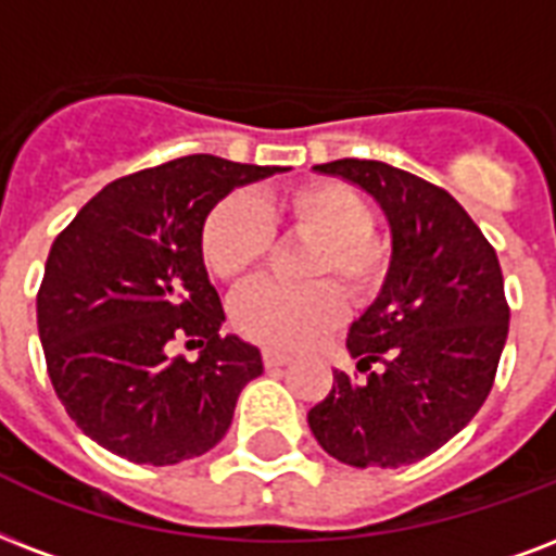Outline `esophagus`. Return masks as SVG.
Returning <instances> with one entry per match:
<instances>
[{"label":"esophagus","instance_id":"obj_1","mask_svg":"<svg viewBox=\"0 0 556 556\" xmlns=\"http://www.w3.org/2000/svg\"><path fill=\"white\" fill-rule=\"evenodd\" d=\"M262 362H265L268 370H279V367H286V364L291 362V355L279 353V350H265V353H262Z\"/></svg>","mask_w":556,"mask_h":556}]
</instances>
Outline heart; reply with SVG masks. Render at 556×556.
I'll list each match as a JSON object with an SVG mask.
<instances>
[{
	"instance_id": "obj_1",
	"label": "heart",
	"mask_w": 556,
	"mask_h": 556,
	"mask_svg": "<svg viewBox=\"0 0 556 556\" xmlns=\"http://www.w3.org/2000/svg\"><path fill=\"white\" fill-rule=\"evenodd\" d=\"M274 224L317 241L308 288L262 282L232 303V326L244 338L279 350L315 344L344 317V288L353 300H367L391 268V241L372 230L370 203L344 180H306L277 194L268 206L244 192L215 203L201 227L203 265L224 282H241L265 265L274 248Z\"/></svg>"
}]
</instances>
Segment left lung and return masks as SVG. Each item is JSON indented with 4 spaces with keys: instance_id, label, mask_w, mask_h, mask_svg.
Segmentation results:
<instances>
[{
    "instance_id": "left-lung-1",
    "label": "left lung",
    "mask_w": 556,
    "mask_h": 556,
    "mask_svg": "<svg viewBox=\"0 0 556 556\" xmlns=\"http://www.w3.org/2000/svg\"><path fill=\"white\" fill-rule=\"evenodd\" d=\"M315 172L376 198L393 253L381 294L346 334L364 379L334 370L308 429L341 464H414L455 438L490 396L510 326L502 265L446 189L355 156Z\"/></svg>"
}]
</instances>
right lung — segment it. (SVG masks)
Masks as SVG:
<instances>
[{
	"instance_id": "obj_1",
	"label": "right lung",
	"mask_w": 556,
	"mask_h": 556,
	"mask_svg": "<svg viewBox=\"0 0 556 556\" xmlns=\"http://www.w3.org/2000/svg\"><path fill=\"white\" fill-rule=\"evenodd\" d=\"M286 172L212 154L118 177L54 239L37 332L63 408L87 438L134 464L168 466L227 434L262 355L222 338V296L206 277L201 227L236 186ZM175 340L201 345L172 359Z\"/></svg>"
}]
</instances>
